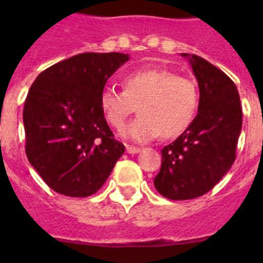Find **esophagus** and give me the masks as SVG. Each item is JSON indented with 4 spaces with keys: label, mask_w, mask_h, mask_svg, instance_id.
I'll return each mask as SVG.
<instances>
[{
    "label": "esophagus",
    "mask_w": 263,
    "mask_h": 263,
    "mask_svg": "<svg viewBox=\"0 0 263 263\" xmlns=\"http://www.w3.org/2000/svg\"><path fill=\"white\" fill-rule=\"evenodd\" d=\"M126 152L129 153V154H137V153L141 152V147H136V146L126 145Z\"/></svg>",
    "instance_id": "1"
}]
</instances>
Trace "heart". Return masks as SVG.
Listing matches in <instances>:
<instances>
[{
  "label": "heart",
  "instance_id": "obj_1",
  "mask_svg": "<svg viewBox=\"0 0 263 263\" xmlns=\"http://www.w3.org/2000/svg\"><path fill=\"white\" fill-rule=\"evenodd\" d=\"M124 90L105 88L100 95L104 117L121 129L138 105L139 117L122 136L136 142H148L160 133L175 138L192 124L199 108V89L192 79L158 67H142L122 79Z\"/></svg>",
  "mask_w": 263,
  "mask_h": 263
}]
</instances>
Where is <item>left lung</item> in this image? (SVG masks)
<instances>
[{
	"label": "left lung",
	"instance_id": "8db88e82",
	"mask_svg": "<svg viewBox=\"0 0 263 263\" xmlns=\"http://www.w3.org/2000/svg\"><path fill=\"white\" fill-rule=\"evenodd\" d=\"M199 83L197 115L184 133L162 148L154 185L171 200H190L211 191L236 159L242 108L236 84L210 62L182 53Z\"/></svg>",
	"mask_w": 263,
	"mask_h": 263
}]
</instances>
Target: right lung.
I'll list each match as a JSON object with an SVG mask.
<instances>
[{
  "instance_id": "right-lung-1",
  "label": "right lung",
  "mask_w": 263,
  "mask_h": 263,
  "mask_svg": "<svg viewBox=\"0 0 263 263\" xmlns=\"http://www.w3.org/2000/svg\"><path fill=\"white\" fill-rule=\"evenodd\" d=\"M129 55L84 52L48 67L32 83L23 108L26 155L58 194L87 197L103 187L125 146L100 106L106 81Z\"/></svg>"
}]
</instances>
